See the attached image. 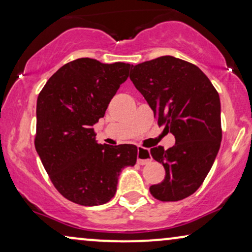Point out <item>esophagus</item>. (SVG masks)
I'll return each instance as SVG.
<instances>
[{"mask_svg": "<svg viewBox=\"0 0 252 252\" xmlns=\"http://www.w3.org/2000/svg\"><path fill=\"white\" fill-rule=\"evenodd\" d=\"M151 159V155L150 151L148 149H144V148H137V163L140 165H146L148 163H150Z\"/></svg>", "mask_w": 252, "mask_h": 252, "instance_id": "1", "label": "esophagus"}]
</instances>
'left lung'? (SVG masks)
Masks as SVG:
<instances>
[{
    "instance_id": "obj_1",
    "label": "left lung",
    "mask_w": 252,
    "mask_h": 252,
    "mask_svg": "<svg viewBox=\"0 0 252 252\" xmlns=\"http://www.w3.org/2000/svg\"><path fill=\"white\" fill-rule=\"evenodd\" d=\"M129 78L153 109L158 125L173 134L167 150L150 154L163 164L165 179L150 192L163 202L184 199L197 190L211 170L221 142L220 98L196 65L173 56L132 65Z\"/></svg>"
}]
</instances>
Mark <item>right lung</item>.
<instances>
[{
	"mask_svg": "<svg viewBox=\"0 0 252 252\" xmlns=\"http://www.w3.org/2000/svg\"><path fill=\"white\" fill-rule=\"evenodd\" d=\"M130 64L79 58L54 73L36 102L35 149L55 188L85 206L109 202L120 172L134 166L133 144H98L93 126L128 78Z\"/></svg>",
	"mask_w": 252,
	"mask_h": 252,
	"instance_id": "1",
	"label": "right lung"
}]
</instances>
